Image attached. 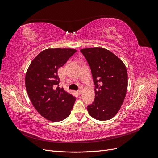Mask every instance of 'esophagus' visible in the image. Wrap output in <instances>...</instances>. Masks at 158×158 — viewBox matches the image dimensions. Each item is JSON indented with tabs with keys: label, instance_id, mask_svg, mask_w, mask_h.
I'll use <instances>...</instances> for the list:
<instances>
[{
	"label": "esophagus",
	"instance_id": "obj_1",
	"mask_svg": "<svg viewBox=\"0 0 158 158\" xmlns=\"http://www.w3.org/2000/svg\"><path fill=\"white\" fill-rule=\"evenodd\" d=\"M78 93L79 94H82V89L80 88V89L78 91Z\"/></svg>",
	"mask_w": 158,
	"mask_h": 158
}]
</instances>
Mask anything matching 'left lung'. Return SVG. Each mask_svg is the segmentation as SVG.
I'll return each mask as SVG.
<instances>
[{"label": "left lung", "mask_w": 158, "mask_h": 158, "mask_svg": "<svg viewBox=\"0 0 158 158\" xmlns=\"http://www.w3.org/2000/svg\"><path fill=\"white\" fill-rule=\"evenodd\" d=\"M92 71L95 99L88 106L91 117L99 121L112 118L121 107L128 87V74L123 62L102 47L81 49Z\"/></svg>", "instance_id": "obj_1"}]
</instances>
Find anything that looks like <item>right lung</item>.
Here are the masks:
<instances>
[{"mask_svg": "<svg viewBox=\"0 0 158 158\" xmlns=\"http://www.w3.org/2000/svg\"><path fill=\"white\" fill-rule=\"evenodd\" d=\"M76 52L73 49H47L33 59L26 74V88L33 107L42 117L51 121L68 117L76 98L58 85V69Z\"/></svg>", "mask_w": 158, "mask_h": 158, "instance_id": "right-lung-1", "label": "right lung"}]
</instances>
